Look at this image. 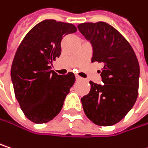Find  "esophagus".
Instances as JSON below:
<instances>
[{"label": "esophagus", "instance_id": "esophagus-1", "mask_svg": "<svg viewBox=\"0 0 148 148\" xmlns=\"http://www.w3.org/2000/svg\"><path fill=\"white\" fill-rule=\"evenodd\" d=\"M75 77H76V79H77V80H80V79H82V78H81L79 75H78V74H76V76H75Z\"/></svg>", "mask_w": 148, "mask_h": 148}]
</instances>
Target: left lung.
Masks as SVG:
<instances>
[{
    "instance_id": "obj_1",
    "label": "left lung",
    "mask_w": 148,
    "mask_h": 148,
    "mask_svg": "<svg viewBox=\"0 0 148 148\" xmlns=\"http://www.w3.org/2000/svg\"><path fill=\"white\" fill-rule=\"evenodd\" d=\"M78 29L92 46L91 62L104 64L103 85L90 81V90L81 98L84 112L97 125H113L125 118L137 99V58L126 39L105 22L80 23Z\"/></svg>"
}]
</instances>
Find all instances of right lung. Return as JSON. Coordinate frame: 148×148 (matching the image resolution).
Masks as SVG:
<instances>
[{"label": "right lung", "instance_id": "add662e5", "mask_svg": "<svg viewBox=\"0 0 148 148\" xmlns=\"http://www.w3.org/2000/svg\"><path fill=\"white\" fill-rule=\"evenodd\" d=\"M77 31L72 23L46 19L25 35L11 69L14 93L24 115L35 124H44L60 113L75 81L74 73L59 75L51 69L61 55L64 35Z\"/></svg>", "mask_w": 148, "mask_h": 148}]
</instances>
